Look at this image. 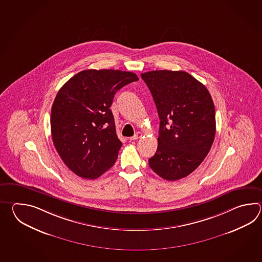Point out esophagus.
I'll use <instances>...</instances> for the list:
<instances>
[{
    "label": "esophagus",
    "instance_id": "34e87169",
    "mask_svg": "<svg viewBox=\"0 0 262 262\" xmlns=\"http://www.w3.org/2000/svg\"><path fill=\"white\" fill-rule=\"evenodd\" d=\"M142 137V133H140V132H137V133L134 135L133 137H131L130 138V140L132 141V140H137V139H139V138H141Z\"/></svg>",
    "mask_w": 262,
    "mask_h": 262
}]
</instances>
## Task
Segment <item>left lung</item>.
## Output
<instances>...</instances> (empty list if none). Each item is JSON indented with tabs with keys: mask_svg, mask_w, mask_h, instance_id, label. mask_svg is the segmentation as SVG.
Returning <instances> with one entry per match:
<instances>
[{
	"mask_svg": "<svg viewBox=\"0 0 262 262\" xmlns=\"http://www.w3.org/2000/svg\"><path fill=\"white\" fill-rule=\"evenodd\" d=\"M160 119L158 147L149 166L161 178L188 176L204 160L215 136V111L209 91L184 71L141 74Z\"/></svg>",
	"mask_w": 262,
	"mask_h": 262,
	"instance_id": "left-lung-1",
	"label": "left lung"
}]
</instances>
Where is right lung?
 Segmentation results:
<instances>
[{"label":"right lung","mask_w":262,"mask_h":262,"mask_svg":"<svg viewBox=\"0 0 262 262\" xmlns=\"http://www.w3.org/2000/svg\"><path fill=\"white\" fill-rule=\"evenodd\" d=\"M138 80L132 72L88 69L59 90L51 107V137L61 160L76 175L98 178L114 165L123 143L110 107L117 91Z\"/></svg>","instance_id":"obj_1"}]
</instances>
